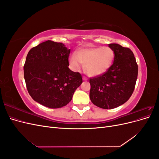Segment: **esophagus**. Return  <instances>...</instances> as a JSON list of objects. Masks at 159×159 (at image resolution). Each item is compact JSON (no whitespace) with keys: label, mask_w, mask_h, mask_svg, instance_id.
Instances as JSON below:
<instances>
[{"label":"esophagus","mask_w":159,"mask_h":159,"mask_svg":"<svg viewBox=\"0 0 159 159\" xmlns=\"http://www.w3.org/2000/svg\"><path fill=\"white\" fill-rule=\"evenodd\" d=\"M83 80H84V81H86V80H88V78H87V77H85V76H83Z\"/></svg>","instance_id":"34e87169"}]
</instances>
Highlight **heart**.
<instances>
[{"mask_svg": "<svg viewBox=\"0 0 159 159\" xmlns=\"http://www.w3.org/2000/svg\"><path fill=\"white\" fill-rule=\"evenodd\" d=\"M115 52L108 46L80 48L76 55L69 56L68 62L70 68L78 71L84 65L85 73L89 76L95 77L105 73L112 66Z\"/></svg>", "mask_w": 159, "mask_h": 159, "instance_id": "obj_1", "label": "heart"}]
</instances>
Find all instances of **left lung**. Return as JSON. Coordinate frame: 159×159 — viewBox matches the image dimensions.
I'll return each mask as SVG.
<instances>
[{
    "label": "left lung",
    "instance_id": "left-lung-1",
    "mask_svg": "<svg viewBox=\"0 0 159 159\" xmlns=\"http://www.w3.org/2000/svg\"><path fill=\"white\" fill-rule=\"evenodd\" d=\"M114 60L105 73L89 79V98L95 105L113 109L125 103L135 87L138 66L133 52L118 44H109Z\"/></svg>",
    "mask_w": 159,
    "mask_h": 159
}]
</instances>
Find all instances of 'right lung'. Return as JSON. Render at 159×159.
<instances>
[{"label":"right lung","mask_w":159,"mask_h":159,"mask_svg":"<svg viewBox=\"0 0 159 159\" xmlns=\"http://www.w3.org/2000/svg\"><path fill=\"white\" fill-rule=\"evenodd\" d=\"M70 50L48 40L28 52L24 66L27 90L35 102L56 109L66 106L83 82L79 72L68 68Z\"/></svg>","instance_id":"1"}]
</instances>
